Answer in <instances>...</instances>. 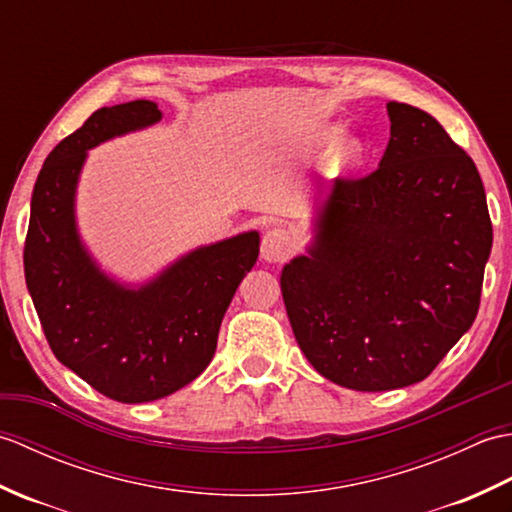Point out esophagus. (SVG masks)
I'll return each instance as SVG.
<instances>
[{"mask_svg":"<svg viewBox=\"0 0 512 512\" xmlns=\"http://www.w3.org/2000/svg\"><path fill=\"white\" fill-rule=\"evenodd\" d=\"M292 250H295V239H292L286 228H268L262 239V257L266 262H286Z\"/></svg>","mask_w":512,"mask_h":512,"instance_id":"obj_1","label":"esophagus"}]
</instances>
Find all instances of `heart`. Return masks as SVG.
I'll use <instances>...</instances> for the list:
<instances>
[{
    "label": "heart",
    "instance_id": "heart-1",
    "mask_svg": "<svg viewBox=\"0 0 512 512\" xmlns=\"http://www.w3.org/2000/svg\"><path fill=\"white\" fill-rule=\"evenodd\" d=\"M343 154H345L347 158H350V156H356V154H358V147H354V145H352V147H347V149L343 151Z\"/></svg>",
    "mask_w": 512,
    "mask_h": 512
}]
</instances>
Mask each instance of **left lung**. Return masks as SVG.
<instances>
[{"label": "left lung", "instance_id": "8db88e82", "mask_svg": "<svg viewBox=\"0 0 512 512\" xmlns=\"http://www.w3.org/2000/svg\"><path fill=\"white\" fill-rule=\"evenodd\" d=\"M380 167L339 178L310 257L281 273L312 367L356 391L427 378L480 310L493 224L475 162L427 112L387 103Z\"/></svg>", "mask_w": 512, "mask_h": 512}]
</instances>
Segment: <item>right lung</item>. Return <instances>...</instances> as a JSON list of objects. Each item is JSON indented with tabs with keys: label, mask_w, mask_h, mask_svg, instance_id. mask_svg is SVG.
<instances>
[{
	"label": "right lung",
	"mask_w": 512,
	"mask_h": 512,
	"mask_svg": "<svg viewBox=\"0 0 512 512\" xmlns=\"http://www.w3.org/2000/svg\"><path fill=\"white\" fill-rule=\"evenodd\" d=\"M160 121L151 101L101 107L50 151L35 182L24 244L26 286L50 350L118 402L165 398L211 363L259 235L242 233L182 257L156 281L127 290L99 273L74 228V187L85 149Z\"/></svg>",
	"instance_id": "add662e5"
}]
</instances>
